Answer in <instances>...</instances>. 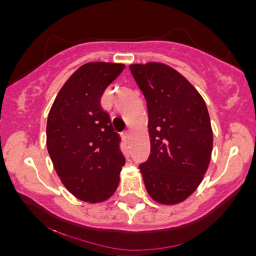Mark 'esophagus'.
Returning a JSON list of instances; mask_svg holds the SVG:
<instances>
[{
  "label": "esophagus",
  "instance_id": "1",
  "mask_svg": "<svg viewBox=\"0 0 256 256\" xmlns=\"http://www.w3.org/2000/svg\"><path fill=\"white\" fill-rule=\"evenodd\" d=\"M122 138H124L125 142H130L131 140V132L130 131H126L122 134Z\"/></svg>",
  "mask_w": 256,
  "mask_h": 256
}]
</instances>
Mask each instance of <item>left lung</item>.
Wrapping results in <instances>:
<instances>
[{
  "label": "left lung",
  "instance_id": "left-lung-1",
  "mask_svg": "<svg viewBox=\"0 0 256 256\" xmlns=\"http://www.w3.org/2000/svg\"><path fill=\"white\" fill-rule=\"evenodd\" d=\"M130 70L148 108L150 155L140 166L155 202L172 206L189 198L210 166L213 131L204 100L184 76L162 62Z\"/></svg>",
  "mask_w": 256,
  "mask_h": 256
}]
</instances>
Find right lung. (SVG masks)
<instances>
[{
	"instance_id": "add662e5",
	"label": "right lung",
	"mask_w": 256,
	"mask_h": 256,
	"mask_svg": "<svg viewBox=\"0 0 256 256\" xmlns=\"http://www.w3.org/2000/svg\"><path fill=\"white\" fill-rule=\"evenodd\" d=\"M124 64L88 62L62 85L46 120V148L61 183L73 196L100 204L116 192L125 158L119 134L100 106Z\"/></svg>"
}]
</instances>
